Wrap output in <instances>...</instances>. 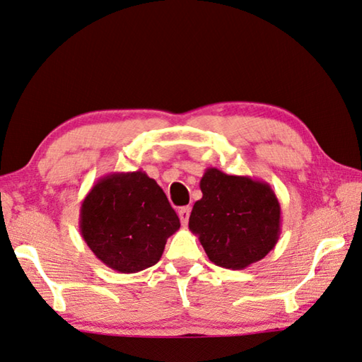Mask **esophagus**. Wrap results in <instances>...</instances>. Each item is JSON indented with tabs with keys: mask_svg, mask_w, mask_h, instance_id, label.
Returning <instances> with one entry per match:
<instances>
[{
	"mask_svg": "<svg viewBox=\"0 0 362 362\" xmlns=\"http://www.w3.org/2000/svg\"><path fill=\"white\" fill-rule=\"evenodd\" d=\"M189 215H191V206H181V209L177 210V216H180L182 226H186L189 223Z\"/></svg>",
	"mask_w": 362,
	"mask_h": 362,
	"instance_id": "obj_1",
	"label": "esophagus"
}]
</instances>
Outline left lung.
<instances>
[{
  "mask_svg": "<svg viewBox=\"0 0 362 362\" xmlns=\"http://www.w3.org/2000/svg\"><path fill=\"white\" fill-rule=\"evenodd\" d=\"M200 191L202 199L194 204L189 229L211 263L245 269L276 247L281 205L268 182L206 168Z\"/></svg>",
  "mask_w": 362,
  "mask_h": 362,
  "instance_id": "obj_1",
  "label": "left lung"
}]
</instances>
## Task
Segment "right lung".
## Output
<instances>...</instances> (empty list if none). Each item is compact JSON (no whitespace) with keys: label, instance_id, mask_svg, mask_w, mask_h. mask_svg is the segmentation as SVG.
Returning a JSON list of instances; mask_svg holds the SVG:
<instances>
[{"label":"right lung","instance_id":"obj_1","mask_svg":"<svg viewBox=\"0 0 362 362\" xmlns=\"http://www.w3.org/2000/svg\"><path fill=\"white\" fill-rule=\"evenodd\" d=\"M180 226L162 187L141 170L100 177L80 209L83 240L105 266L123 274L156 264Z\"/></svg>","mask_w":362,"mask_h":362}]
</instances>
